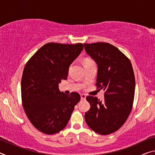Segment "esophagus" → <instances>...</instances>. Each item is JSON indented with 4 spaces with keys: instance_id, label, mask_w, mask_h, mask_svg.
<instances>
[{
    "instance_id": "obj_1",
    "label": "esophagus",
    "mask_w": 155,
    "mask_h": 155,
    "mask_svg": "<svg viewBox=\"0 0 155 155\" xmlns=\"http://www.w3.org/2000/svg\"><path fill=\"white\" fill-rule=\"evenodd\" d=\"M81 100H85L86 99V96L85 95V94H81Z\"/></svg>"
}]
</instances>
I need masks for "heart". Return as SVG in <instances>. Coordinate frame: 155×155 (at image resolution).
Returning a JSON list of instances; mask_svg holds the SVG:
<instances>
[{"mask_svg":"<svg viewBox=\"0 0 155 155\" xmlns=\"http://www.w3.org/2000/svg\"><path fill=\"white\" fill-rule=\"evenodd\" d=\"M91 64H95V63H94V61H93L92 59L87 58V59H85V60H84V65H85V66H86V65H91Z\"/></svg>","mask_w":155,"mask_h":155,"instance_id":"1","label":"heart"}]
</instances>
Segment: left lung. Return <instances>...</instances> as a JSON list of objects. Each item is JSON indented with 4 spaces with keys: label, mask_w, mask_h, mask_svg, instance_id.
<instances>
[{
    "label": "left lung",
    "mask_w": 155,
    "mask_h": 155,
    "mask_svg": "<svg viewBox=\"0 0 155 155\" xmlns=\"http://www.w3.org/2000/svg\"><path fill=\"white\" fill-rule=\"evenodd\" d=\"M87 53L98 65L96 86L104 91V100L88 96L90 109L85 122L101 135L115 132L124 124L133 108L135 80L130 59L124 53L105 42L84 44Z\"/></svg>",
    "instance_id": "left-lung-1"
}]
</instances>
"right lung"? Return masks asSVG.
<instances>
[{
  "label": "right lung",
  "mask_w": 155,
  "mask_h": 155,
  "mask_svg": "<svg viewBox=\"0 0 155 155\" xmlns=\"http://www.w3.org/2000/svg\"><path fill=\"white\" fill-rule=\"evenodd\" d=\"M83 49V44H44L25 65L21 81L22 103L26 115L41 133L53 135L66 127L81 96L66 95L58 84L66 80L68 69Z\"/></svg>",
  "instance_id": "add662e5"
}]
</instances>
